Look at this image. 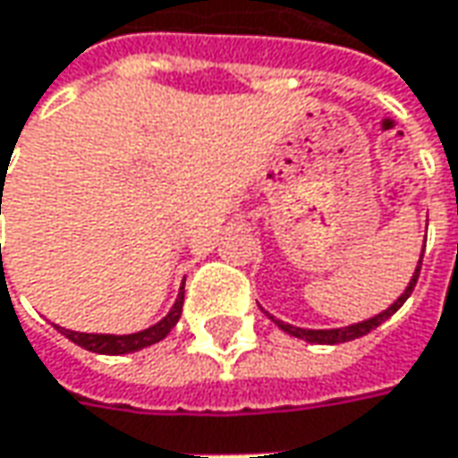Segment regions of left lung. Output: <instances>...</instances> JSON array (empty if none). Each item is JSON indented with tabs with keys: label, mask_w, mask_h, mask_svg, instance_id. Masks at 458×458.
<instances>
[{
	"label": "left lung",
	"mask_w": 458,
	"mask_h": 458,
	"mask_svg": "<svg viewBox=\"0 0 458 458\" xmlns=\"http://www.w3.org/2000/svg\"><path fill=\"white\" fill-rule=\"evenodd\" d=\"M426 243V241H423ZM426 248V245H423ZM420 263H423V253H420V259H418V266L416 271H413V276H411V281H408V286H405V292L390 304V307L386 309V311H380V314H375V317H370V319H362V322H355V324H347V327H337V329H304V327H293V324H286L281 322V319H276V317H271L274 322L286 332V335H292V337H299V339H307V342H311V344H339V342H350V339H357L362 337V335H368L370 329H375V327H380V324L386 322V319H390L398 309L405 304V299L413 293V286H416L418 281V274H420Z\"/></svg>",
	"instance_id": "obj_1"
}]
</instances>
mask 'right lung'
Here are the masks:
<instances>
[{
    "label": "right lung",
    "mask_w": 458,
    "mask_h": 458,
    "mask_svg": "<svg viewBox=\"0 0 458 458\" xmlns=\"http://www.w3.org/2000/svg\"><path fill=\"white\" fill-rule=\"evenodd\" d=\"M182 304H184V284H182L180 293H177V301L174 307L166 311L165 319H159L157 324H151L141 332H134V335H88V332H72V329H63L57 327L65 337L81 344L83 350H90V352H98V355H129V352H139L149 344H157L172 332V327L180 322Z\"/></svg>",
    "instance_id": "1"
}]
</instances>
